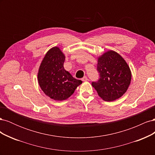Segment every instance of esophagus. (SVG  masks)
I'll return each instance as SVG.
<instances>
[{"mask_svg": "<svg viewBox=\"0 0 155 155\" xmlns=\"http://www.w3.org/2000/svg\"><path fill=\"white\" fill-rule=\"evenodd\" d=\"M82 81H88V78L87 76H84L83 78H82Z\"/></svg>", "mask_w": 155, "mask_h": 155, "instance_id": "34e87169", "label": "esophagus"}]
</instances>
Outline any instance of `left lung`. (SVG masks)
<instances>
[{
    "label": "left lung",
    "mask_w": 155,
    "mask_h": 155,
    "mask_svg": "<svg viewBox=\"0 0 155 155\" xmlns=\"http://www.w3.org/2000/svg\"><path fill=\"white\" fill-rule=\"evenodd\" d=\"M97 70L100 78L92 85L103 100L114 101L124 94L130 85L131 72L120 55L112 50L104 53L98 58Z\"/></svg>",
    "instance_id": "left-lung-1"
}]
</instances>
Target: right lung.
<instances>
[{"mask_svg":"<svg viewBox=\"0 0 155 155\" xmlns=\"http://www.w3.org/2000/svg\"><path fill=\"white\" fill-rule=\"evenodd\" d=\"M64 55L58 47L51 48L45 55L37 75L42 91L54 100L67 99L82 83L64 70Z\"/></svg>","mask_w":155,"mask_h":155,"instance_id":"1","label":"right lung"}]
</instances>
